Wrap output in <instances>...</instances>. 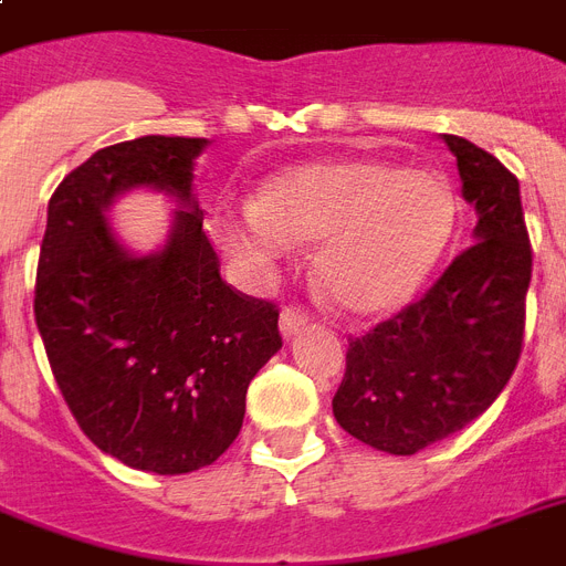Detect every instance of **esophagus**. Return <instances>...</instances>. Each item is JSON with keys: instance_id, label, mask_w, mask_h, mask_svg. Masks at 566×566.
I'll list each match as a JSON object with an SVG mask.
<instances>
[{"instance_id": "1", "label": "esophagus", "mask_w": 566, "mask_h": 566, "mask_svg": "<svg viewBox=\"0 0 566 566\" xmlns=\"http://www.w3.org/2000/svg\"><path fill=\"white\" fill-rule=\"evenodd\" d=\"M279 326H282V335L284 337L300 335L302 328L308 326V314H305V311H302L300 305H287V308H282Z\"/></svg>"}]
</instances>
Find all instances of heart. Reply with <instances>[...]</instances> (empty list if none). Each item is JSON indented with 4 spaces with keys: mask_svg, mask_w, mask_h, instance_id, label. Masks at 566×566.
Returning <instances> with one entry per match:
<instances>
[{
    "mask_svg": "<svg viewBox=\"0 0 566 566\" xmlns=\"http://www.w3.org/2000/svg\"><path fill=\"white\" fill-rule=\"evenodd\" d=\"M455 222V193L438 172L337 158L275 172L258 202L213 220V238L261 266L287 255L291 240H319V284L344 311L370 317L420 291Z\"/></svg>",
    "mask_w": 566,
    "mask_h": 566,
    "instance_id": "obj_1",
    "label": "heart"
}]
</instances>
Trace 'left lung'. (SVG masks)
I'll use <instances>...</instances> for the list:
<instances>
[{
	"label": "left lung",
	"mask_w": 566,
	"mask_h": 566,
	"mask_svg": "<svg viewBox=\"0 0 566 566\" xmlns=\"http://www.w3.org/2000/svg\"><path fill=\"white\" fill-rule=\"evenodd\" d=\"M443 144L475 208V243L420 302L349 340L332 399L340 429L390 455H413L488 411L523 353L532 247L520 181L464 137Z\"/></svg>",
	"instance_id": "left-lung-1"
}]
</instances>
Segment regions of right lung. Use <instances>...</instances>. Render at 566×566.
<instances>
[{
    "mask_svg": "<svg viewBox=\"0 0 566 566\" xmlns=\"http://www.w3.org/2000/svg\"><path fill=\"white\" fill-rule=\"evenodd\" d=\"M205 137L105 146L49 199L34 319L75 422L126 467L158 475L213 464L238 438L247 387L282 349L273 302L231 291L193 196ZM171 196V234L135 256L109 229L117 195Z\"/></svg>",
    "mask_w": 566,
    "mask_h": 566,
    "instance_id": "add662e5",
    "label": "right lung"
}]
</instances>
